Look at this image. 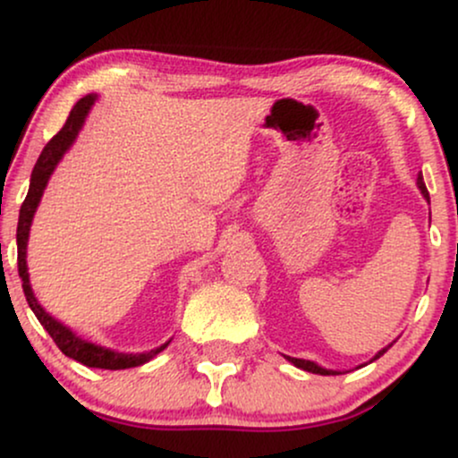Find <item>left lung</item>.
Returning <instances> with one entry per match:
<instances>
[{"label":"left lung","instance_id":"obj_1","mask_svg":"<svg viewBox=\"0 0 458 458\" xmlns=\"http://www.w3.org/2000/svg\"><path fill=\"white\" fill-rule=\"evenodd\" d=\"M418 187H420V191H422V196L427 198V202H430V198H428V191H427V185H424V178H422V174L418 176ZM387 351V346L383 351H379V353H377L375 357H372V360H379V357L386 353ZM286 360L291 361V364H295L297 368H301V370H306V372H312V375H340L338 370H327V368H323V366H318V364H314V361H310V360H297V357H288L286 355Z\"/></svg>","mask_w":458,"mask_h":458}]
</instances>
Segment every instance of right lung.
<instances>
[{"label":"right lung","instance_id":"obj_1","mask_svg":"<svg viewBox=\"0 0 458 458\" xmlns=\"http://www.w3.org/2000/svg\"><path fill=\"white\" fill-rule=\"evenodd\" d=\"M97 101V94H88V97L79 98L75 107L68 114L64 127H62L57 133L47 141V146L40 152L38 161H36L34 170H31L30 178V191L25 196L23 204H21L19 213V225H17V250H19V277L23 282V293L25 299H28L31 312L36 314V318L40 320V325L49 331V335L54 338L57 349L62 351L66 357H72V360L79 361V364L88 368H105V370H123V368H133L141 366L146 361H150L157 353H161L167 344L157 346V349L148 351V353H115V351L105 349V346L92 344L88 340H81L77 334H72L66 325H62L60 320H55L49 312H45L43 306L38 303V299L34 297V291L30 286V273H28V262H25V254H28V236H30V225L31 219H34L36 208H38L40 198H43V191L49 182V176L54 174L55 165L60 163L64 152L71 148L72 141L77 140V133L81 131L83 123H86V115L90 112V107Z\"/></svg>","mask_w":458,"mask_h":458}]
</instances>
